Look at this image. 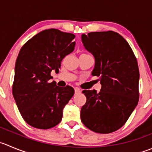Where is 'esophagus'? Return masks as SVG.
I'll return each instance as SVG.
<instances>
[{
	"instance_id": "1",
	"label": "esophagus",
	"mask_w": 152,
	"mask_h": 152,
	"mask_svg": "<svg viewBox=\"0 0 152 152\" xmlns=\"http://www.w3.org/2000/svg\"><path fill=\"white\" fill-rule=\"evenodd\" d=\"M74 93H75V94H79V93H81V90L79 89V88H75Z\"/></svg>"
}]
</instances>
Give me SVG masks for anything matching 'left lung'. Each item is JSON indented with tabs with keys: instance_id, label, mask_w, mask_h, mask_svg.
<instances>
[{
	"instance_id": "8db88e82",
	"label": "left lung",
	"mask_w": 152,
	"mask_h": 152,
	"mask_svg": "<svg viewBox=\"0 0 152 152\" xmlns=\"http://www.w3.org/2000/svg\"><path fill=\"white\" fill-rule=\"evenodd\" d=\"M81 38L95 60L91 74L98 76L102 85L99 93L82 91L87 101L81 108V120L96 133H111L126 123L138 103L137 58L126 39L113 31L92 32Z\"/></svg>"
}]
</instances>
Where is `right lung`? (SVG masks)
Returning a JSON list of instances; mask_svg holds the SVG:
<instances>
[{
	"instance_id": "obj_1",
	"label": "right lung",
	"mask_w": 152,
	"mask_h": 152,
	"mask_svg": "<svg viewBox=\"0 0 152 152\" xmlns=\"http://www.w3.org/2000/svg\"><path fill=\"white\" fill-rule=\"evenodd\" d=\"M75 35L50 29L42 31L21 48L15 67L12 94L27 124L48 129L61 121L63 109L74 94L70 86L60 88L50 76L59 71L63 58L72 53Z\"/></svg>"
}]
</instances>
